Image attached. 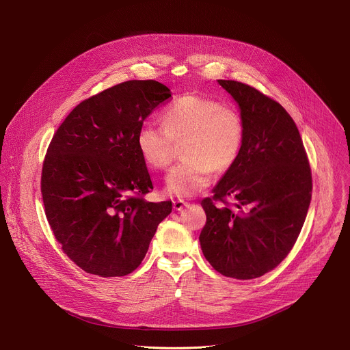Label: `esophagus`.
I'll use <instances>...</instances> for the list:
<instances>
[{"mask_svg":"<svg viewBox=\"0 0 350 350\" xmlns=\"http://www.w3.org/2000/svg\"><path fill=\"white\" fill-rule=\"evenodd\" d=\"M189 205H188V202H184V201H181V199H177V201H173V209L176 211V212H180V211H183L184 208H188Z\"/></svg>","mask_w":350,"mask_h":350,"instance_id":"1","label":"esophagus"}]
</instances>
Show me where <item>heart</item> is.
Segmentation results:
<instances>
[{"mask_svg": "<svg viewBox=\"0 0 350 350\" xmlns=\"http://www.w3.org/2000/svg\"><path fill=\"white\" fill-rule=\"evenodd\" d=\"M163 127L152 122L139 126L138 154L151 169L166 167L181 144V163L165 177L170 196L189 198L205 189L212 170L227 172L238 159L243 144V120L232 107L201 95H184L163 113Z\"/></svg>", "mask_w": 350, "mask_h": 350, "instance_id": "heart-1", "label": "heart"}]
</instances>
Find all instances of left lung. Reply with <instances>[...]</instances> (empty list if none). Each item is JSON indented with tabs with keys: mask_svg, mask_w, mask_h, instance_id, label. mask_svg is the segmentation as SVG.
<instances>
[{
	"mask_svg": "<svg viewBox=\"0 0 350 350\" xmlns=\"http://www.w3.org/2000/svg\"><path fill=\"white\" fill-rule=\"evenodd\" d=\"M217 83L237 103L245 133L238 159L213 199L202 201L199 242L216 271L252 280L277 267L295 245L310 205L312 173L301 134L278 103L239 81ZM226 197L231 207L214 205Z\"/></svg>",
	"mask_w": 350,
	"mask_h": 350,
	"instance_id": "1",
	"label": "left lung"
}]
</instances>
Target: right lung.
Segmentation results:
<instances>
[{"mask_svg":"<svg viewBox=\"0 0 350 350\" xmlns=\"http://www.w3.org/2000/svg\"><path fill=\"white\" fill-rule=\"evenodd\" d=\"M172 96L155 80H130L79 104L48 146L41 193L64 252L84 271L122 277L145 258L172 202H145L154 185L135 135Z\"/></svg>","mask_w":350,"mask_h":350,"instance_id":"add662e5","label":"right lung"}]
</instances>
